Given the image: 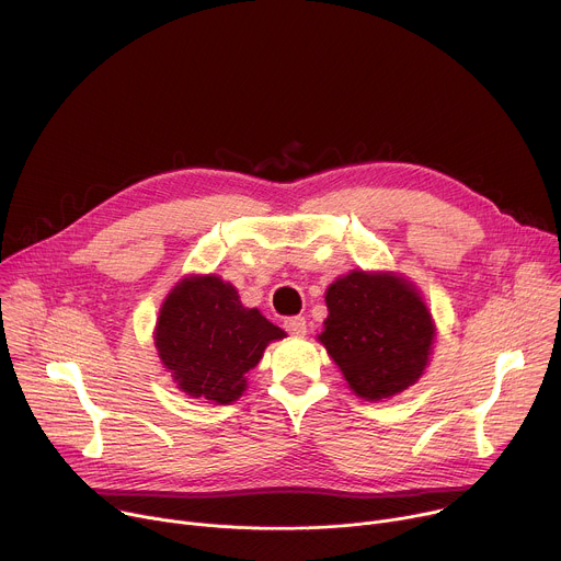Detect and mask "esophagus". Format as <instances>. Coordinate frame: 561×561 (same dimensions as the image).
Segmentation results:
<instances>
[{
	"label": "esophagus",
	"mask_w": 561,
	"mask_h": 561,
	"mask_svg": "<svg viewBox=\"0 0 561 561\" xmlns=\"http://www.w3.org/2000/svg\"><path fill=\"white\" fill-rule=\"evenodd\" d=\"M285 332L294 334V336H302L307 332V323H305V317H289L285 319Z\"/></svg>",
	"instance_id": "obj_1"
}]
</instances>
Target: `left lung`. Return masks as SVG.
I'll return each mask as SVG.
<instances>
[{
	"instance_id": "1",
	"label": "left lung",
	"mask_w": 561,
	"mask_h": 561,
	"mask_svg": "<svg viewBox=\"0 0 561 561\" xmlns=\"http://www.w3.org/2000/svg\"><path fill=\"white\" fill-rule=\"evenodd\" d=\"M325 302L330 317L319 341L358 397H394L423 375L434 325L408 280L352 272L328 287Z\"/></svg>"
}]
</instances>
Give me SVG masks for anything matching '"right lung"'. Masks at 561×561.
<instances>
[{
	"label": "right lung",
	"instance_id": "1",
	"mask_svg": "<svg viewBox=\"0 0 561 561\" xmlns=\"http://www.w3.org/2000/svg\"><path fill=\"white\" fill-rule=\"evenodd\" d=\"M285 332L259 309L242 307L233 285L216 276L182 280L164 300L156 347L182 392L218 405L236 401L244 375Z\"/></svg>",
	"mask_w": 561,
	"mask_h": 561
}]
</instances>
